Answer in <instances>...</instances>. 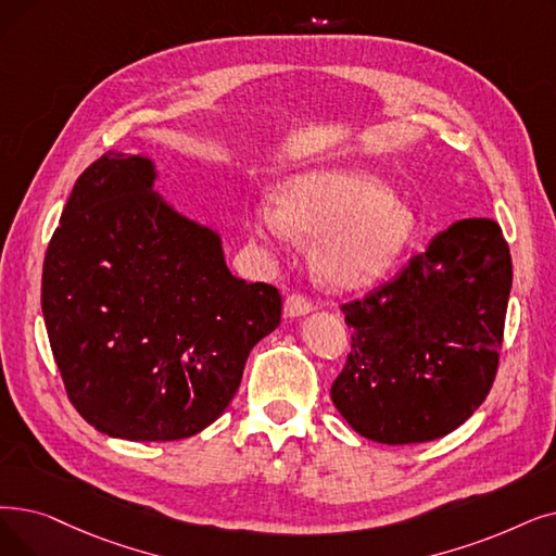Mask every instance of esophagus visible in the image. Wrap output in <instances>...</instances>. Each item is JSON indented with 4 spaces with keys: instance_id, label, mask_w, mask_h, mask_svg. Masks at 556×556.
<instances>
[{
    "instance_id": "1",
    "label": "esophagus",
    "mask_w": 556,
    "mask_h": 556,
    "mask_svg": "<svg viewBox=\"0 0 556 556\" xmlns=\"http://www.w3.org/2000/svg\"><path fill=\"white\" fill-rule=\"evenodd\" d=\"M313 311V304L302 298V295H288L286 302H283V316L286 318H302V316H308V313Z\"/></svg>"
}]
</instances>
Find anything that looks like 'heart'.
Wrapping results in <instances>:
<instances>
[{"mask_svg": "<svg viewBox=\"0 0 556 556\" xmlns=\"http://www.w3.org/2000/svg\"><path fill=\"white\" fill-rule=\"evenodd\" d=\"M416 227V215L375 175L354 167H320L288 177L277 206L256 204L248 229L265 248L295 233L316 238L313 270L333 288L375 281L397 261Z\"/></svg>", "mask_w": 556, "mask_h": 556, "instance_id": "1", "label": "heart"}]
</instances>
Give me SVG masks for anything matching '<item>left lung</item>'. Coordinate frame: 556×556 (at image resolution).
<instances>
[{"instance_id":"1","label":"left lung","mask_w":556,"mask_h":556,"mask_svg":"<svg viewBox=\"0 0 556 556\" xmlns=\"http://www.w3.org/2000/svg\"><path fill=\"white\" fill-rule=\"evenodd\" d=\"M511 254L489 218L458 220L402 275L343 306L352 352L331 400L364 439H441L486 400L500 358Z\"/></svg>"}]
</instances>
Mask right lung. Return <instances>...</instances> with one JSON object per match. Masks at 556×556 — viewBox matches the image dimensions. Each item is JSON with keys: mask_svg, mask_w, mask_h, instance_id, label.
<instances>
[{"mask_svg": "<svg viewBox=\"0 0 556 556\" xmlns=\"http://www.w3.org/2000/svg\"><path fill=\"white\" fill-rule=\"evenodd\" d=\"M152 159L77 179L42 265V318L70 402L113 439L179 441L223 416L279 327L270 283L229 273L220 233L159 195Z\"/></svg>", "mask_w": 556, "mask_h": 556, "instance_id": "1", "label": "right lung"}]
</instances>
